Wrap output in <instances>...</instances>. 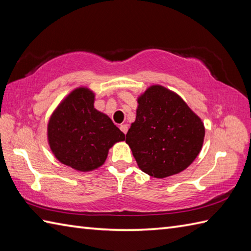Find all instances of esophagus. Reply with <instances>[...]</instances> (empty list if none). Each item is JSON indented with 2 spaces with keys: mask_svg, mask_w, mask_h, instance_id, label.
Here are the masks:
<instances>
[{
  "mask_svg": "<svg viewBox=\"0 0 251 251\" xmlns=\"http://www.w3.org/2000/svg\"><path fill=\"white\" fill-rule=\"evenodd\" d=\"M120 128H121V130H122L123 132H124V134H126L127 130H128V125H127V124H123V125L120 126Z\"/></svg>",
  "mask_w": 251,
  "mask_h": 251,
  "instance_id": "34e87169",
  "label": "esophagus"
}]
</instances>
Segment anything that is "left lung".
I'll return each instance as SVG.
<instances>
[{
  "label": "left lung",
  "mask_w": 251,
  "mask_h": 251,
  "mask_svg": "<svg viewBox=\"0 0 251 251\" xmlns=\"http://www.w3.org/2000/svg\"><path fill=\"white\" fill-rule=\"evenodd\" d=\"M136 120L126 143L143 173L163 179L188 168L205 138L201 117L180 96L162 85H151L138 96Z\"/></svg>",
  "instance_id": "left-lung-1"
}]
</instances>
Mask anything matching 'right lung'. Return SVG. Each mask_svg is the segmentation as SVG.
Segmentation results:
<instances>
[{
    "label": "right lung",
    "mask_w": 251,
    "mask_h": 251,
    "mask_svg": "<svg viewBox=\"0 0 251 251\" xmlns=\"http://www.w3.org/2000/svg\"><path fill=\"white\" fill-rule=\"evenodd\" d=\"M96 95L87 86L71 90L52 111L47 142L61 164L88 173L104 164L109 150L125 135L110 117L95 108Z\"/></svg>",
    "instance_id": "add662e5"
}]
</instances>
